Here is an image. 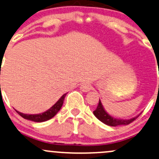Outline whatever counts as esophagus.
Returning <instances> with one entry per match:
<instances>
[{"label":"esophagus","mask_w":159,"mask_h":159,"mask_svg":"<svg viewBox=\"0 0 159 159\" xmlns=\"http://www.w3.org/2000/svg\"><path fill=\"white\" fill-rule=\"evenodd\" d=\"M80 88H81V90L84 92H88L91 90L92 87L89 83H83L81 85V87H80Z\"/></svg>","instance_id":"obj_1"}]
</instances>
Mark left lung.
Here are the masks:
<instances>
[{"instance_id": "8db88e82", "label": "left lung", "mask_w": 159, "mask_h": 159, "mask_svg": "<svg viewBox=\"0 0 159 159\" xmlns=\"http://www.w3.org/2000/svg\"><path fill=\"white\" fill-rule=\"evenodd\" d=\"M94 116L97 117V118L102 123L106 124V125H109V126L116 127L118 125H128L133 122L134 120L137 119L138 116L135 117V118H130L128 120H123V119H118V118H115L111 117L108 114L106 111L104 110L103 107H102V103H101L100 100L99 101L98 106H97V109L93 111Z\"/></svg>"}]
</instances>
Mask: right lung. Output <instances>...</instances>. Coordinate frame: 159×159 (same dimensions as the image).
Instances as JSON below:
<instances>
[{"label": "right lung", "instance_id": "add662e5", "mask_svg": "<svg viewBox=\"0 0 159 159\" xmlns=\"http://www.w3.org/2000/svg\"><path fill=\"white\" fill-rule=\"evenodd\" d=\"M66 96V93L62 95L61 97V98L56 102L54 105L50 108V109H48V111H44V112L41 113V114L38 115H28V114H23V113H21L20 111H16V112L20 115V116H22V118H25V119L30 120V121H33L35 122H42V121H46L50 119V118H53V116H55L57 115V113L60 110L61 107H62V104H63L64 99H65Z\"/></svg>", "mask_w": 159, "mask_h": 159}]
</instances>
